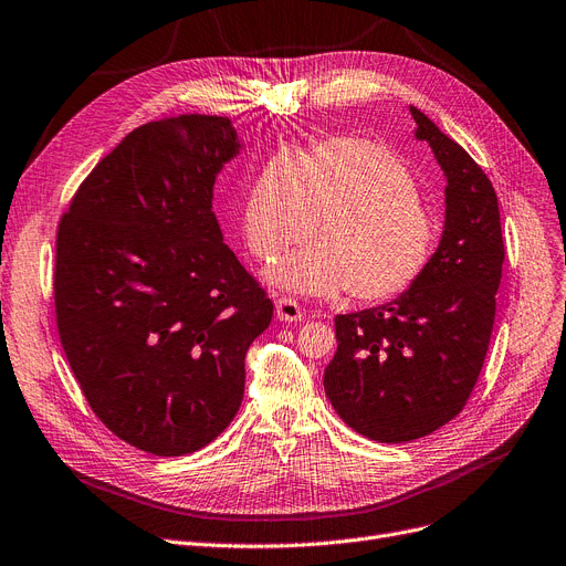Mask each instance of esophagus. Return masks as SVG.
<instances>
[{
  "label": "esophagus",
  "instance_id": "1",
  "mask_svg": "<svg viewBox=\"0 0 566 566\" xmlns=\"http://www.w3.org/2000/svg\"><path fill=\"white\" fill-rule=\"evenodd\" d=\"M275 310H277L280 322H301V318H303V307L293 298H289V296L277 298Z\"/></svg>",
  "mask_w": 566,
  "mask_h": 566
}]
</instances>
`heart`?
Masks as SVG:
<instances>
[{
    "label": "heart",
    "instance_id": "obj_1",
    "mask_svg": "<svg viewBox=\"0 0 566 566\" xmlns=\"http://www.w3.org/2000/svg\"><path fill=\"white\" fill-rule=\"evenodd\" d=\"M275 286L331 298L347 289L356 303L402 296L428 270L439 219L411 170L386 145L337 136L298 157L277 155L254 178L242 206V238Z\"/></svg>",
    "mask_w": 566,
    "mask_h": 566
}]
</instances>
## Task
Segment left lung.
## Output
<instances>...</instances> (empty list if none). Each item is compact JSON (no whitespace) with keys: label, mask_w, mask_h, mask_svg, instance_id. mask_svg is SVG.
I'll use <instances>...</instances> for the list:
<instances>
[{"label":"left lung","mask_w":566,"mask_h":566,"mask_svg":"<svg viewBox=\"0 0 566 566\" xmlns=\"http://www.w3.org/2000/svg\"><path fill=\"white\" fill-rule=\"evenodd\" d=\"M409 111L447 176L444 233L407 293L335 316L337 352L324 373L339 419L386 444L426 437L462 411L485 360L504 263L493 182L430 117Z\"/></svg>","instance_id":"left-lung-1"}]
</instances>
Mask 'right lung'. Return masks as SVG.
Listing matches in <instances>:
<instances>
[{
	"label": "right lung",
	"mask_w": 566,
	"mask_h": 566,
	"mask_svg": "<svg viewBox=\"0 0 566 566\" xmlns=\"http://www.w3.org/2000/svg\"><path fill=\"white\" fill-rule=\"evenodd\" d=\"M238 150L229 117L147 122L92 168L60 219L66 360L99 421L145 453H193L233 421L244 356L273 318L212 212L214 178Z\"/></svg>",
	"instance_id": "right-lung-1"
}]
</instances>
